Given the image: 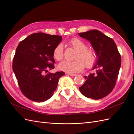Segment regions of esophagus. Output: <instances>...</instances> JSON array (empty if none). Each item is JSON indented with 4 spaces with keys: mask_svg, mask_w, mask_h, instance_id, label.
<instances>
[{
    "mask_svg": "<svg viewBox=\"0 0 134 134\" xmlns=\"http://www.w3.org/2000/svg\"><path fill=\"white\" fill-rule=\"evenodd\" d=\"M68 74L71 76H75L76 75V74Z\"/></svg>",
    "mask_w": 134,
    "mask_h": 134,
    "instance_id": "1",
    "label": "esophagus"
}]
</instances>
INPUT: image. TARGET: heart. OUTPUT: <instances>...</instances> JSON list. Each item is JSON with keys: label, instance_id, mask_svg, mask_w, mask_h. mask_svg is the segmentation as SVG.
<instances>
[{"label": "heart", "instance_id": "1", "mask_svg": "<svg viewBox=\"0 0 134 134\" xmlns=\"http://www.w3.org/2000/svg\"><path fill=\"white\" fill-rule=\"evenodd\" d=\"M69 44L77 51L74 61H63L58 65L59 69L73 74L82 71L86 66L87 69H91L97 62L96 52L87 48V44L80 38L74 37L68 42ZM53 57L58 61L62 60L64 57V47L62 43H59L55 46L53 51Z\"/></svg>", "mask_w": 134, "mask_h": 134}]
</instances>
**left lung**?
<instances>
[{"label":"left lung","instance_id":"8db88e82","mask_svg":"<svg viewBox=\"0 0 134 134\" xmlns=\"http://www.w3.org/2000/svg\"><path fill=\"white\" fill-rule=\"evenodd\" d=\"M78 35L90 42L97 56L93 68L96 71L84 76L86 80L79 87L80 92L87 98L101 99L115 86L121 64V55L113 39L99 31L93 30Z\"/></svg>","mask_w":134,"mask_h":134}]
</instances>
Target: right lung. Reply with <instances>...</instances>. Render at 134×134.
<instances>
[{
  "label": "right lung",
  "mask_w": 134,
  "mask_h": 134,
  "mask_svg": "<svg viewBox=\"0 0 134 134\" xmlns=\"http://www.w3.org/2000/svg\"><path fill=\"white\" fill-rule=\"evenodd\" d=\"M62 41L58 35L35 33L20 42L13 60V70L21 92L35 102L47 100L53 95L63 71L47 73L55 68L53 51Z\"/></svg>",
  "instance_id": "obj_1"
}]
</instances>
